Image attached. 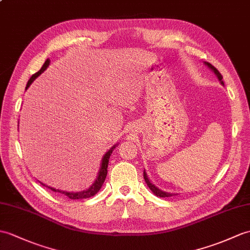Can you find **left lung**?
Listing matches in <instances>:
<instances>
[{
    "label": "left lung",
    "mask_w": 250,
    "mask_h": 250,
    "mask_svg": "<svg viewBox=\"0 0 250 250\" xmlns=\"http://www.w3.org/2000/svg\"><path fill=\"white\" fill-rule=\"evenodd\" d=\"M206 65L211 69V70L216 74V77H217V79L219 80V82H220V84L222 85H224V81H223V75L219 73V71L217 70V69L214 67V66H212L210 62H205ZM144 179H145V181H146V183H147V185H148V188L152 190V193L155 195V196H158V197H170V196H173L175 194H170V193H167V191H163V190H161L160 188H158L155 187L154 184H152L151 183V181H150L149 180V178H148V176H147V173H146V171H144Z\"/></svg>",
    "instance_id": "left-lung-1"
}]
</instances>
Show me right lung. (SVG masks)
<instances>
[{"instance_id":"right-lung-1","label":"right lung","mask_w":250,"mask_h":250,"mask_svg":"<svg viewBox=\"0 0 250 250\" xmlns=\"http://www.w3.org/2000/svg\"><path fill=\"white\" fill-rule=\"evenodd\" d=\"M49 63H50V60L48 59V60H46V61L44 62V63H43V66L42 67V69H40V70H39L38 72L33 74L32 77H31V79L28 80V82H27V84H26L25 89H27L28 87H30V85L34 82L35 79L38 78L39 75L42 74V73L45 70L46 67L49 66ZM115 147H116V145H114V146H113L111 149H109L105 154L103 155V159H102V162H101V167H100V170H99L98 177H97V179H96V181H95L94 183H92V185H91V187H90L89 188H87V189L82 190V191H78V193H71V191H65V190H61V189H55V188H53L48 187V185H44L43 183H42V184L44 185V187H46L48 188L52 189L53 191H57V193H61V194H62V195L67 196L68 198H70V199H85V198H89V197L95 196V195L98 193V191L100 190L101 187H102L103 183H104V180H105V178H106L108 160H109V156H111V154H112V152H113V150L115 149Z\"/></svg>"}]
</instances>
